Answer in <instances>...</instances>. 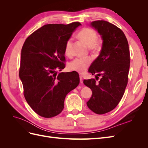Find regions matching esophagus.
I'll return each instance as SVG.
<instances>
[{"instance_id": "obj_1", "label": "esophagus", "mask_w": 148, "mask_h": 148, "mask_svg": "<svg viewBox=\"0 0 148 148\" xmlns=\"http://www.w3.org/2000/svg\"><path fill=\"white\" fill-rule=\"evenodd\" d=\"M79 79H80V83H83V78L82 76H79Z\"/></svg>"}]
</instances>
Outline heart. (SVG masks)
I'll return each instance as SVG.
<instances>
[{
  "mask_svg": "<svg viewBox=\"0 0 148 148\" xmlns=\"http://www.w3.org/2000/svg\"><path fill=\"white\" fill-rule=\"evenodd\" d=\"M78 37L86 44L93 51H97L101 47V42L97 39V34L96 31L90 28H84L78 34ZM71 44L72 39H69L66 41L65 46V53L67 56L71 55ZM92 59L91 57L76 58L69 65V68L71 71L83 73L89 66L91 65Z\"/></svg>",
  "mask_w": 148,
  "mask_h": 148,
  "instance_id": "1",
  "label": "heart"
}]
</instances>
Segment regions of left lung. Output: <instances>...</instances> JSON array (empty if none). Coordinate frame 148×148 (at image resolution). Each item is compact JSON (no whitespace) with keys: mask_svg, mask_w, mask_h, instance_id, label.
I'll use <instances>...</instances> for the list:
<instances>
[{"mask_svg":"<svg viewBox=\"0 0 148 148\" xmlns=\"http://www.w3.org/2000/svg\"><path fill=\"white\" fill-rule=\"evenodd\" d=\"M91 26L101 36L103 41L100 54L91 64L88 71L95 79H84V84L92 95L86 104L97 114L114 109L123 96L130 69V50L126 36L117 26L104 20L92 21Z\"/></svg>","mask_w":148,"mask_h":148,"instance_id":"left-lung-1","label":"left lung"}]
</instances>
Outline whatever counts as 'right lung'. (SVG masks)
Here are the masks:
<instances>
[{"label": "right lung", "mask_w": 148, "mask_h": 148, "mask_svg": "<svg viewBox=\"0 0 148 148\" xmlns=\"http://www.w3.org/2000/svg\"><path fill=\"white\" fill-rule=\"evenodd\" d=\"M79 22L48 24L26 38L21 49L19 77L26 102L36 113L51 118L63 110L67 94L78 86L77 72L65 68V46Z\"/></svg>", "instance_id": "right-lung-1"}]
</instances>
